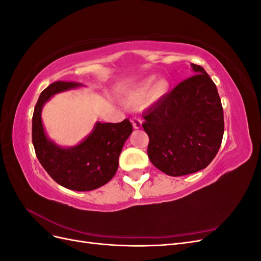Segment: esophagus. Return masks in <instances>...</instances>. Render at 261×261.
<instances>
[{"label":"esophagus","instance_id":"esophagus-1","mask_svg":"<svg viewBox=\"0 0 261 261\" xmlns=\"http://www.w3.org/2000/svg\"><path fill=\"white\" fill-rule=\"evenodd\" d=\"M132 124H133L134 128L139 129V128H141V126H143V121L139 120V118H133Z\"/></svg>","mask_w":261,"mask_h":261}]
</instances>
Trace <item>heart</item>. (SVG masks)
<instances>
[{"instance_id":"obj_1","label":"heart","mask_w":261,"mask_h":261,"mask_svg":"<svg viewBox=\"0 0 261 261\" xmlns=\"http://www.w3.org/2000/svg\"><path fill=\"white\" fill-rule=\"evenodd\" d=\"M153 75L148 76L144 80H141L137 84L124 93L122 98L123 103L126 107L135 108L144 103L148 98L150 101H156L163 98L171 89V82L167 77H159L154 80Z\"/></svg>"}]
</instances>
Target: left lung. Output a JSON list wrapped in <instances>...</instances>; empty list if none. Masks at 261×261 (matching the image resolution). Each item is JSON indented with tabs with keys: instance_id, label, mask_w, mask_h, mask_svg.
<instances>
[{
	"instance_id": "left-lung-1",
	"label": "left lung",
	"mask_w": 261,
	"mask_h": 261,
	"mask_svg": "<svg viewBox=\"0 0 261 261\" xmlns=\"http://www.w3.org/2000/svg\"><path fill=\"white\" fill-rule=\"evenodd\" d=\"M191 66L196 75L178 84L143 114L149 159L171 176L207 168L219 151L224 133L217 86L203 67L193 63Z\"/></svg>"
}]
</instances>
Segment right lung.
<instances>
[{"label":"right lung","mask_w":261,"mask_h":261,"mask_svg":"<svg viewBox=\"0 0 261 261\" xmlns=\"http://www.w3.org/2000/svg\"><path fill=\"white\" fill-rule=\"evenodd\" d=\"M83 84L55 82L41 92L33 116V144L39 162L61 186L77 192L93 191L115 175L118 156L133 132L126 118L121 123L96 122L81 143L63 147L46 135L42 123L43 106L55 94L75 90Z\"/></svg>","instance_id":"add662e5"}]
</instances>
